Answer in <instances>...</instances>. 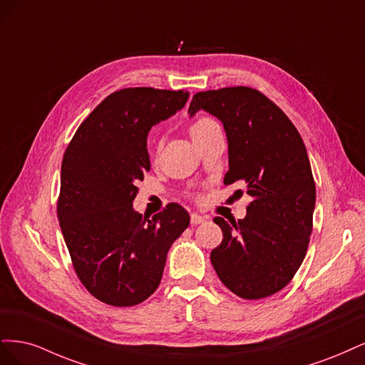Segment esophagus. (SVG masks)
Returning <instances> with one entry per match:
<instances>
[{"label":"esophagus","mask_w":365,"mask_h":365,"mask_svg":"<svg viewBox=\"0 0 365 365\" xmlns=\"http://www.w3.org/2000/svg\"><path fill=\"white\" fill-rule=\"evenodd\" d=\"M206 218L202 217L200 214H191V225L192 226H197V225H202V222H205Z\"/></svg>","instance_id":"1"}]
</instances>
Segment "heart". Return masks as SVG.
Returning <instances> with one entry per match:
<instances>
[{"label": "heart", "mask_w": 365, "mask_h": 365, "mask_svg": "<svg viewBox=\"0 0 365 365\" xmlns=\"http://www.w3.org/2000/svg\"><path fill=\"white\" fill-rule=\"evenodd\" d=\"M214 124H217L214 120H210V118H206V116H202V118H198V120H195L191 125H190V135H191V138L194 139V138H197L198 135H202L206 128H209L210 125H214Z\"/></svg>", "instance_id": "1"}]
</instances>
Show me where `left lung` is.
<instances>
[{
	"mask_svg": "<svg viewBox=\"0 0 365 365\" xmlns=\"http://www.w3.org/2000/svg\"><path fill=\"white\" fill-rule=\"evenodd\" d=\"M198 110L217 116L226 130L225 183H244L253 198L242 220L214 218L222 241L210 262L238 297H268L289 284L308 250L315 183L307 147L288 116L256 89L198 92L187 113Z\"/></svg>",
	"mask_w": 365,
	"mask_h": 365,
	"instance_id": "left-lung-1",
	"label": "left lung"
}]
</instances>
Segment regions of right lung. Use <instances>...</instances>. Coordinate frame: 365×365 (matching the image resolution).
Returning a JSON list of instances; mask_svg holds the SVG:
<instances>
[{
    "mask_svg": "<svg viewBox=\"0 0 365 365\" xmlns=\"http://www.w3.org/2000/svg\"><path fill=\"white\" fill-rule=\"evenodd\" d=\"M186 91L127 88L80 124L61 171L57 217L81 284L112 307H135L160 284L171 244L190 215L170 203L151 220L135 212L136 182L150 170V128L183 109Z\"/></svg>",
    "mask_w": 365,
    "mask_h": 365,
    "instance_id": "1",
    "label": "right lung"
}]
</instances>
